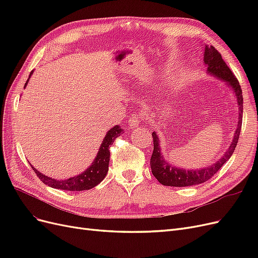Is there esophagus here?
Wrapping results in <instances>:
<instances>
[{"label":"esophagus","instance_id":"obj_1","mask_svg":"<svg viewBox=\"0 0 258 258\" xmlns=\"http://www.w3.org/2000/svg\"><path fill=\"white\" fill-rule=\"evenodd\" d=\"M141 119H142V117H140L139 115H130V117H129V120H128V124H129V127L130 128H136V127H138L139 124H140V121H141Z\"/></svg>","mask_w":258,"mask_h":258}]
</instances>
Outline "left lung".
Returning a JSON list of instances; mask_svg holds the SVG:
<instances>
[{"instance_id": "obj_1", "label": "left lung", "mask_w": 258, "mask_h": 258, "mask_svg": "<svg viewBox=\"0 0 258 258\" xmlns=\"http://www.w3.org/2000/svg\"><path fill=\"white\" fill-rule=\"evenodd\" d=\"M205 63L208 66L209 73L213 74L221 80L228 84V86L233 89V92L237 97L238 105H239V122L236 130L235 137H233L232 143L230 144L228 151L223 156V158L220 159L214 165L211 167L201 169V170H183L177 169L163 159L160 154V148L158 143V137L156 132H153V142H154V151L151 157V169L153 175L158 179V182L165 186H173V187H184V186H191L198 185L201 183L207 182L208 179L212 177L218 170H220L224 163L227 161L233 151L237 146L239 136L241 132L242 126V113H243V97H242L241 86L237 77L233 75L229 67L226 64V62L222 58V54L217 51L216 48L212 45L205 46Z\"/></svg>"}]
</instances>
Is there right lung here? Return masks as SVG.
Here are the masks:
<instances>
[{
  "mask_svg": "<svg viewBox=\"0 0 258 258\" xmlns=\"http://www.w3.org/2000/svg\"><path fill=\"white\" fill-rule=\"evenodd\" d=\"M32 74V72L30 73V76ZM29 76V77H30ZM28 84V81L26 85ZM25 85V86H26ZM122 130L119 128V126H115L113 127L110 131L107 132L105 138L103 139V142L100 146V150L98 152L97 157L91 163V166L83 172L82 174L74 176V177H70L68 179H62V181H58V179H54L51 177L46 176L42 174L41 172L32 167L34 170L35 174L38 176V178L41 181L48 185L52 188H58L62 190H71V191H77V190H87L92 188V187L97 186L101 181L106 176V173L108 171V162H110V147L115 141V139L120 135V132Z\"/></svg>",
  "mask_w": 258,
  "mask_h": 258,
  "instance_id": "right-lung-1",
  "label": "right lung"
}]
</instances>
